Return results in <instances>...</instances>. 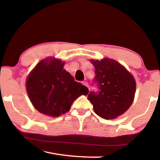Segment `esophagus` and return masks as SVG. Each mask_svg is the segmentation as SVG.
Returning a JSON list of instances; mask_svg holds the SVG:
<instances>
[{
    "instance_id": "34e87169",
    "label": "esophagus",
    "mask_w": 160,
    "mask_h": 160,
    "mask_svg": "<svg viewBox=\"0 0 160 160\" xmlns=\"http://www.w3.org/2000/svg\"><path fill=\"white\" fill-rule=\"evenodd\" d=\"M82 84H84V86H86L87 87H89V84H88V83H87V82H82Z\"/></svg>"
}]
</instances>
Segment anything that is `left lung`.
Listing matches in <instances>:
<instances>
[{"mask_svg": "<svg viewBox=\"0 0 160 160\" xmlns=\"http://www.w3.org/2000/svg\"><path fill=\"white\" fill-rule=\"evenodd\" d=\"M95 68L94 82L98 92L92 91L88 100L96 114L105 119H113L123 114L134 100L136 84L133 76L114 60H91Z\"/></svg>", "mask_w": 160, "mask_h": 160, "instance_id": "left-lung-1", "label": "left lung"}]
</instances>
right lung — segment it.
Here are the masks:
<instances>
[{"label":"right lung","instance_id":"add662e5","mask_svg":"<svg viewBox=\"0 0 160 160\" xmlns=\"http://www.w3.org/2000/svg\"><path fill=\"white\" fill-rule=\"evenodd\" d=\"M64 64L54 58L44 59L28 76L26 89L30 102L43 114L60 117L70 110L76 98L89 92L87 87L63 68Z\"/></svg>","mask_w":160,"mask_h":160}]
</instances>
